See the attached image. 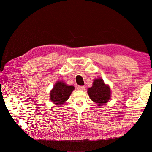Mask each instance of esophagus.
Instances as JSON below:
<instances>
[{"mask_svg":"<svg viewBox=\"0 0 152 152\" xmlns=\"http://www.w3.org/2000/svg\"><path fill=\"white\" fill-rule=\"evenodd\" d=\"M77 89L80 90H84L85 89V87L84 86H77Z\"/></svg>","mask_w":152,"mask_h":152,"instance_id":"esophagus-1","label":"esophagus"}]
</instances>
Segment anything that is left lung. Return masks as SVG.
Returning a JSON list of instances; mask_svg holds the SVG:
<instances>
[{"mask_svg":"<svg viewBox=\"0 0 152 152\" xmlns=\"http://www.w3.org/2000/svg\"><path fill=\"white\" fill-rule=\"evenodd\" d=\"M88 94L91 101L98 106H102L108 102L111 97V90L101 78L96 79L93 82V86L88 89Z\"/></svg>","mask_w":152,"mask_h":152,"instance_id":"obj_1","label":"left lung"}]
</instances>
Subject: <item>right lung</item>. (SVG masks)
Wrapping results in <instances>:
<instances>
[{
    "mask_svg": "<svg viewBox=\"0 0 152 152\" xmlns=\"http://www.w3.org/2000/svg\"><path fill=\"white\" fill-rule=\"evenodd\" d=\"M75 90L74 86H66L63 81H58L50 93V100L56 105L64 104Z\"/></svg>",
    "mask_w": 152,
    "mask_h": 152,
    "instance_id": "obj_1",
    "label": "right lung"
}]
</instances>
